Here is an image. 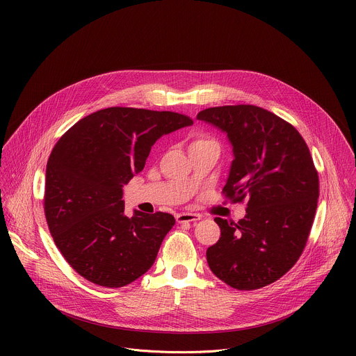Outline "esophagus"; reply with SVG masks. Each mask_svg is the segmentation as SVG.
<instances>
[{
	"label": "esophagus",
	"instance_id": "34e87169",
	"mask_svg": "<svg viewBox=\"0 0 356 356\" xmlns=\"http://www.w3.org/2000/svg\"><path fill=\"white\" fill-rule=\"evenodd\" d=\"M201 220V216L200 214H195V213H180L176 216V221L177 222H191V221H198Z\"/></svg>",
	"mask_w": 356,
	"mask_h": 356
}]
</instances>
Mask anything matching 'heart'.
Here are the masks:
<instances>
[{
	"mask_svg": "<svg viewBox=\"0 0 356 356\" xmlns=\"http://www.w3.org/2000/svg\"><path fill=\"white\" fill-rule=\"evenodd\" d=\"M197 140H210V139H197Z\"/></svg>",
	"mask_w": 356,
	"mask_h": 356,
	"instance_id": "heart-1",
	"label": "heart"
}]
</instances>
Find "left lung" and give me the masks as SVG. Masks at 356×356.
<instances>
[{
  "label": "left lung",
  "instance_id": "8db88e82",
  "mask_svg": "<svg viewBox=\"0 0 356 356\" xmlns=\"http://www.w3.org/2000/svg\"><path fill=\"white\" fill-rule=\"evenodd\" d=\"M197 120L227 134L234 152L222 193L248 201L238 222L217 217L221 238L207 249L211 272L238 290L265 287L287 273L307 243L318 173L298 131L257 106L202 110Z\"/></svg>",
  "mask_w": 356,
  "mask_h": 356
}]
</instances>
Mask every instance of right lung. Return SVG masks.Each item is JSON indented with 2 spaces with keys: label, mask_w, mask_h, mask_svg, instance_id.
Masks as SVG:
<instances>
[{
  "label": "right lung",
  "mask_w": 356,
  "mask_h": 356,
  "mask_svg": "<svg viewBox=\"0 0 356 356\" xmlns=\"http://www.w3.org/2000/svg\"><path fill=\"white\" fill-rule=\"evenodd\" d=\"M188 125L193 120L179 113L110 107L81 118L58 140L46 165L44 216L80 276L114 289L154 265L175 217L136 210L127 217L122 186L143 169L162 135Z\"/></svg>",
  "instance_id": "1"
}]
</instances>
